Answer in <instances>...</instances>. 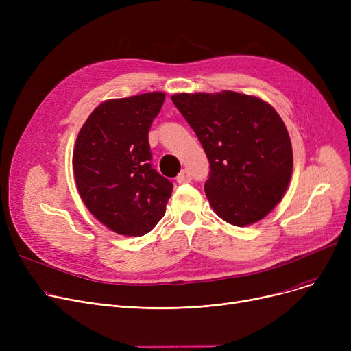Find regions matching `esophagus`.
Instances as JSON below:
<instances>
[{"label":"esophagus","mask_w":351,"mask_h":351,"mask_svg":"<svg viewBox=\"0 0 351 351\" xmlns=\"http://www.w3.org/2000/svg\"><path fill=\"white\" fill-rule=\"evenodd\" d=\"M178 183H189L192 180V175L188 169H182L176 178Z\"/></svg>","instance_id":"1"}]
</instances>
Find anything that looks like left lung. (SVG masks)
I'll use <instances>...</instances> for the list:
<instances>
[{"mask_svg":"<svg viewBox=\"0 0 351 351\" xmlns=\"http://www.w3.org/2000/svg\"><path fill=\"white\" fill-rule=\"evenodd\" d=\"M210 163L205 192L215 213L243 228L283 199L293 171L285 122L263 99L222 90L172 95Z\"/></svg>","mask_w":351,"mask_h":351,"instance_id":"obj_1","label":"left lung"}]
</instances>
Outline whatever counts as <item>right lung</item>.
Here are the masks:
<instances>
[{"label":"right lung","mask_w":351,"mask_h":351,"mask_svg":"<svg viewBox=\"0 0 351 351\" xmlns=\"http://www.w3.org/2000/svg\"><path fill=\"white\" fill-rule=\"evenodd\" d=\"M163 101V92H147L102 102L73 146L72 169L82 202L118 234L151 232L172 195V183L152 168L147 142Z\"/></svg>","instance_id":"1"}]
</instances>
